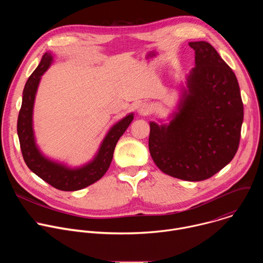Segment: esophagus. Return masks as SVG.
Returning <instances> with one entry per match:
<instances>
[{
	"mask_svg": "<svg viewBox=\"0 0 263 263\" xmlns=\"http://www.w3.org/2000/svg\"><path fill=\"white\" fill-rule=\"evenodd\" d=\"M151 106L147 103H140L137 107V112L139 116H147L151 112Z\"/></svg>",
	"mask_w": 263,
	"mask_h": 263,
	"instance_id": "34e87169",
	"label": "esophagus"
}]
</instances>
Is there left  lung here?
Wrapping results in <instances>:
<instances>
[{"mask_svg": "<svg viewBox=\"0 0 263 263\" xmlns=\"http://www.w3.org/2000/svg\"><path fill=\"white\" fill-rule=\"evenodd\" d=\"M189 45L195 67L168 118L149 122L148 149L164 174L194 182L212 177L235 156L243 104L235 73L216 50L202 41Z\"/></svg>", "mask_w": 263, "mask_h": 263, "instance_id": "obj_1", "label": "left lung"}]
</instances>
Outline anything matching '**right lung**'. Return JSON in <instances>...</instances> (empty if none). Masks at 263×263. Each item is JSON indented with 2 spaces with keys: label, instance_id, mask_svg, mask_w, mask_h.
<instances>
[{
  "label": "right lung",
  "instance_id": "obj_1",
  "mask_svg": "<svg viewBox=\"0 0 263 263\" xmlns=\"http://www.w3.org/2000/svg\"><path fill=\"white\" fill-rule=\"evenodd\" d=\"M53 54L46 52L41 63L32 72L25 85L17 119V135L24 160L35 175L59 191H80L100 180L108 171L116 145L132 123L134 114L131 112L112 125L103 138L93 158L82 165L70 166L45 155L36 142L33 128V110L42 76L53 63Z\"/></svg>",
  "mask_w": 263,
  "mask_h": 263
}]
</instances>
